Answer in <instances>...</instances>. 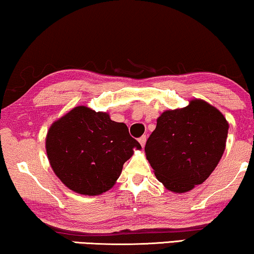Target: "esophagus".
<instances>
[{
	"mask_svg": "<svg viewBox=\"0 0 254 254\" xmlns=\"http://www.w3.org/2000/svg\"><path fill=\"white\" fill-rule=\"evenodd\" d=\"M146 139H147V138H146V135H141V137L138 139L139 142H140V145L142 146V147H144L145 144H146Z\"/></svg>",
	"mask_w": 254,
	"mask_h": 254,
	"instance_id": "34e87169",
	"label": "esophagus"
}]
</instances>
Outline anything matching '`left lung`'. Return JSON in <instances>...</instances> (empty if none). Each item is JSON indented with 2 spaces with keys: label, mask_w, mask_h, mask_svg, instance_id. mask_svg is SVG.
<instances>
[{
  "label": "left lung",
  "mask_w": 254,
  "mask_h": 254,
  "mask_svg": "<svg viewBox=\"0 0 254 254\" xmlns=\"http://www.w3.org/2000/svg\"><path fill=\"white\" fill-rule=\"evenodd\" d=\"M228 128L222 114L202 100L164 112L145 145L156 178L178 193L203 183L222 158Z\"/></svg>",
  "instance_id": "obj_1"
}]
</instances>
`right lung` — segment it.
Listing matches in <instances>:
<instances>
[{"label": "right lung", "instance_id": "obj_1", "mask_svg": "<svg viewBox=\"0 0 254 254\" xmlns=\"http://www.w3.org/2000/svg\"><path fill=\"white\" fill-rule=\"evenodd\" d=\"M139 142L124 123L87 107L73 108L53 124L46 138L51 166L77 193L101 194L115 184Z\"/></svg>", "mask_w": 254, "mask_h": 254}]
</instances>
